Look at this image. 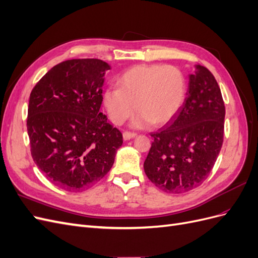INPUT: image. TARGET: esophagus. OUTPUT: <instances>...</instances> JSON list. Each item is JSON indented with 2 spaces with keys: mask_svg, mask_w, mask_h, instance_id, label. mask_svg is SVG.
<instances>
[{
  "mask_svg": "<svg viewBox=\"0 0 258 258\" xmlns=\"http://www.w3.org/2000/svg\"><path fill=\"white\" fill-rule=\"evenodd\" d=\"M136 137H137V134H134V132H128V131L123 132V135H122V138L124 141H128V140H131Z\"/></svg>",
  "mask_w": 258,
  "mask_h": 258,
  "instance_id": "obj_1",
  "label": "esophagus"
}]
</instances>
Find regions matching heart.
I'll use <instances>...</instances> for the list:
<instances>
[{"label": "heart", "mask_w": 258, "mask_h": 258, "mask_svg": "<svg viewBox=\"0 0 258 258\" xmlns=\"http://www.w3.org/2000/svg\"><path fill=\"white\" fill-rule=\"evenodd\" d=\"M119 88H107L103 103L115 124H121L137 110L132 126L151 122L161 126L182 107L187 89L185 75L173 66L140 64L129 69L118 80Z\"/></svg>", "instance_id": "b5f03b06"}]
</instances>
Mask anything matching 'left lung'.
I'll use <instances>...</instances> for the list:
<instances>
[{
	"instance_id": "obj_1",
	"label": "left lung",
	"mask_w": 258,
	"mask_h": 258,
	"mask_svg": "<svg viewBox=\"0 0 258 258\" xmlns=\"http://www.w3.org/2000/svg\"><path fill=\"white\" fill-rule=\"evenodd\" d=\"M188 80L177 116L151 135L154 141L144 161L150 181L170 194L189 191L204 183L223 145L225 105L216 80L200 64Z\"/></svg>"
}]
</instances>
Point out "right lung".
<instances>
[{
    "mask_svg": "<svg viewBox=\"0 0 258 258\" xmlns=\"http://www.w3.org/2000/svg\"><path fill=\"white\" fill-rule=\"evenodd\" d=\"M99 59L54 66L31 91L27 128L31 155L49 181L83 191L111 170L121 132L100 112L105 72Z\"/></svg>",
    "mask_w": 258,
    "mask_h": 258,
    "instance_id": "add662e5",
    "label": "right lung"
}]
</instances>
